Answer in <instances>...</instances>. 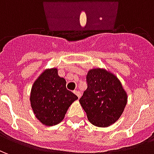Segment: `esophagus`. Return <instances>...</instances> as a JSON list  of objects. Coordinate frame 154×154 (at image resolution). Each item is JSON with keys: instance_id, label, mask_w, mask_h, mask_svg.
I'll return each instance as SVG.
<instances>
[{"instance_id": "obj_1", "label": "esophagus", "mask_w": 154, "mask_h": 154, "mask_svg": "<svg viewBox=\"0 0 154 154\" xmlns=\"http://www.w3.org/2000/svg\"><path fill=\"white\" fill-rule=\"evenodd\" d=\"M74 93H75V95L77 96L78 98H80L81 97V92L79 91H74Z\"/></svg>"}]
</instances>
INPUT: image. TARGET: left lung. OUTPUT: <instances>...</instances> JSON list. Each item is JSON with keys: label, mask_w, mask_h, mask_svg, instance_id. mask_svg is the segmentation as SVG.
Listing matches in <instances>:
<instances>
[{"label": "left lung", "mask_w": 154, "mask_h": 154, "mask_svg": "<svg viewBox=\"0 0 154 154\" xmlns=\"http://www.w3.org/2000/svg\"><path fill=\"white\" fill-rule=\"evenodd\" d=\"M87 89L79 100L88 120L97 127H108L124 112L128 96L122 84L110 71L92 68L87 75Z\"/></svg>", "instance_id": "left-lung-1"}]
</instances>
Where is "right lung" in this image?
<instances>
[{"label":"right lung","instance_id":"obj_1","mask_svg":"<svg viewBox=\"0 0 154 154\" xmlns=\"http://www.w3.org/2000/svg\"><path fill=\"white\" fill-rule=\"evenodd\" d=\"M78 97L66 88V80L57 68H47L35 81L30 91V105L35 117L46 126L56 125Z\"/></svg>","mask_w":154,"mask_h":154}]
</instances>
